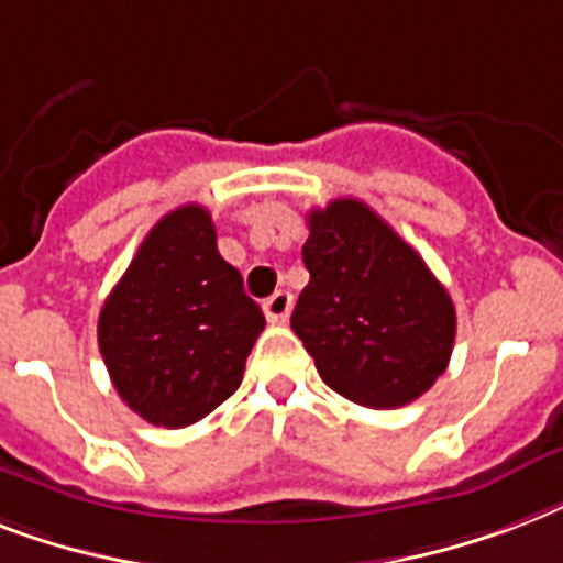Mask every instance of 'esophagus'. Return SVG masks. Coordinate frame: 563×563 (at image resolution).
Here are the masks:
<instances>
[{
    "label": "esophagus",
    "instance_id": "1",
    "mask_svg": "<svg viewBox=\"0 0 563 563\" xmlns=\"http://www.w3.org/2000/svg\"><path fill=\"white\" fill-rule=\"evenodd\" d=\"M265 309V318L272 321V324H283L291 312V295L289 291H274L272 298L263 303Z\"/></svg>",
    "mask_w": 563,
    "mask_h": 563
}]
</instances>
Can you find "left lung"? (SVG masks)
I'll list each match as a JSON object with an SVG mask.
<instances>
[{
  "label": "left lung",
  "instance_id": "1",
  "mask_svg": "<svg viewBox=\"0 0 563 563\" xmlns=\"http://www.w3.org/2000/svg\"><path fill=\"white\" fill-rule=\"evenodd\" d=\"M307 289L291 330L333 391L368 409L418 400L455 342L446 289L368 203L335 198L307 216Z\"/></svg>",
  "mask_w": 563,
  "mask_h": 563
}]
</instances>
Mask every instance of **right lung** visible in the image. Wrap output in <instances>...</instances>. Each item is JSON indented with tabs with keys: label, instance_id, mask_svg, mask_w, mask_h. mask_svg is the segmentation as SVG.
Wrapping results in <instances>:
<instances>
[{
	"label": "right lung",
	"instance_id": "add662e5",
	"mask_svg": "<svg viewBox=\"0 0 563 563\" xmlns=\"http://www.w3.org/2000/svg\"><path fill=\"white\" fill-rule=\"evenodd\" d=\"M263 309L216 247L210 212H166L104 300L99 351L119 397L154 427L207 418L236 391Z\"/></svg>",
	"mask_w": 563,
	"mask_h": 563
}]
</instances>
